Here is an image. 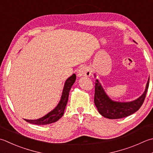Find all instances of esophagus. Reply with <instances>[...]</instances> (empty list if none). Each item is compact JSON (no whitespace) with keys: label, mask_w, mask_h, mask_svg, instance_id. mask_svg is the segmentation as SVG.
Listing matches in <instances>:
<instances>
[{"label":"esophagus","mask_w":153,"mask_h":153,"mask_svg":"<svg viewBox=\"0 0 153 153\" xmlns=\"http://www.w3.org/2000/svg\"><path fill=\"white\" fill-rule=\"evenodd\" d=\"M91 75V70L88 67L82 66L79 68L77 71V76L82 77V76H89Z\"/></svg>","instance_id":"obj_1"}]
</instances>
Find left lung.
I'll use <instances>...</instances> for the list:
<instances>
[{"label": "left lung", "instance_id": "obj_1", "mask_svg": "<svg viewBox=\"0 0 153 153\" xmlns=\"http://www.w3.org/2000/svg\"><path fill=\"white\" fill-rule=\"evenodd\" d=\"M95 77L96 76L94 74ZM149 78L146 83L145 91L139 97L131 101H117L111 99L97 79L95 83L94 103L98 112L107 119H121L133 114L141 107L149 88Z\"/></svg>", "mask_w": 153, "mask_h": 153}]
</instances>
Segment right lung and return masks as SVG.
I'll return each mask as SVG.
<instances>
[{"label":"right lung","mask_w":153,"mask_h":153,"mask_svg":"<svg viewBox=\"0 0 153 153\" xmlns=\"http://www.w3.org/2000/svg\"><path fill=\"white\" fill-rule=\"evenodd\" d=\"M76 74H74L72 76L68 77L65 80L60 100H59L57 106L53 110L51 111L50 112L47 113L46 115L43 116L41 118L34 119V120H31V119H25V120L26 122L38 125L50 124L58 121L64 115V110L68 101L69 93H70L71 87H72L74 83L76 82Z\"/></svg>","instance_id":"right-lung-1"}]
</instances>
